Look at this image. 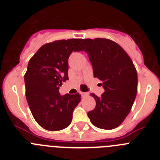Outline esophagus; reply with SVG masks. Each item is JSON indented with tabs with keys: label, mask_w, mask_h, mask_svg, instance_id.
Returning <instances> with one entry per match:
<instances>
[{
	"label": "esophagus",
	"mask_w": 160,
	"mask_h": 160,
	"mask_svg": "<svg viewBox=\"0 0 160 160\" xmlns=\"http://www.w3.org/2000/svg\"><path fill=\"white\" fill-rule=\"evenodd\" d=\"M80 94L82 95V97H87L89 95V93L87 92H80Z\"/></svg>",
	"instance_id": "34e87169"
}]
</instances>
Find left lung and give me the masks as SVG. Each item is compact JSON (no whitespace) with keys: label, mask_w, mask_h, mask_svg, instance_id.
<instances>
[{"label":"left lung","mask_w":160,"mask_h":160,"mask_svg":"<svg viewBox=\"0 0 160 160\" xmlns=\"http://www.w3.org/2000/svg\"><path fill=\"white\" fill-rule=\"evenodd\" d=\"M82 50L88 54L94 77L102 82L105 90L101 97L91 94L96 106L87 113L88 117L97 128H116L128 116L135 102L138 88L136 69L125 50L109 39H83L78 51Z\"/></svg>","instance_id":"left-lung-1"}]
</instances>
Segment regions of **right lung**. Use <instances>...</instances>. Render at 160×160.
<instances>
[{
	"instance_id": "add662e5",
	"label": "right lung",
	"mask_w": 160,
	"mask_h": 160,
	"mask_svg": "<svg viewBox=\"0 0 160 160\" xmlns=\"http://www.w3.org/2000/svg\"><path fill=\"white\" fill-rule=\"evenodd\" d=\"M82 39L59 40L45 44L28 64L25 74V96L32 116L48 131H60L71 123L73 111L81 95H61L59 87L68 78V58Z\"/></svg>"
}]
</instances>
